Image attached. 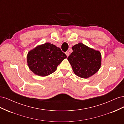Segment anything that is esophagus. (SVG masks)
<instances>
[{"label": "esophagus", "mask_w": 124, "mask_h": 124, "mask_svg": "<svg viewBox=\"0 0 124 124\" xmlns=\"http://www.w3.org/2000/svg\"><path fill=\"white\" fill-rule=\"evenodd\" d=\"M65 54H66V55H67V57H68V56H69V54H70L69 52H65Z\"/></svg>", "instance_id": "34e87169"}]
</instances>
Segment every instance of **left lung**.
<instances>
[{
  "instance_id": "left-lung-1",
  "label": "left lung",
  "mask_w": 124,
  "mask_h": 124,
  "mask_svg": "<svg viewBox=\"0 0 124 124\" xmlns=\"http://www.w3.org/2000/svg\"><path fill=\"white\" fill-rule=\"evenodd\" d=\"M72 53L68 60L74 73L82 78H88L96 73L101 66V55L98 51L89 48L82 43L72 47Z\"/></svg>"
}]
</instances>
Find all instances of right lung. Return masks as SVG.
<instances>
[{"instance_id": "add662e5", "label": "right lung", "mask_w": 124, "mask_h": 124, "mask_svg": "<svg viewBox=\"0 0 124 124\" xmlns=\"http://www.w3.org/2000/svg\"><path fill=\"white\" fill-rule=\"evenodd\" d=\"M66 57L59 47L46 43L30 51L27 61L29 69L33 73L45 77L55 72L57 67Z\"/></svg>"}]
</instances>
